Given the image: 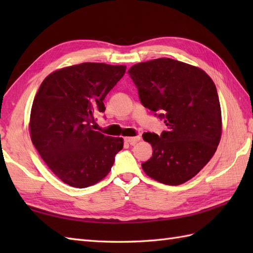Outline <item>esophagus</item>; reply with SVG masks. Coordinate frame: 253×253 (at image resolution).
I'll return each mask as SVG.
<instances>
[{"instance_id": "1", "label": "esophagus", "mask_w": 253, "mask_h": 253, "mask_svg": "<svg viewBox=\"0 0 253 253\" xmlns=\"http://www.w3.org/2000/svg\"><path fill=\"white\" fill-rule=\"evenodd\" d=\"M139 140H140V137H139V136H137V137H126L125 138V141L128 142V143H130V144H135Z\"/></svg>"}]
</instances>
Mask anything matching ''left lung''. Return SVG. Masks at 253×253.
<instances>
[{"label":"left lung","mask_w":253,"mask_h":253,"mask_svg":"<svg viewBox=\"0 0 253 253\" xmlns=\"http://www.w3.org/2000/svg\"><path fill=\"white\" fill-rule=\"evenodd\" d=\"M128 73L143 106L158 112L168 126L161 136L142 135L153 149L142 169L162 184H184L207 165L221 140L215 84L201 68L168 57L138 63Z\"/></svg>","instance_id":"left-lung-1"}]
</instances>
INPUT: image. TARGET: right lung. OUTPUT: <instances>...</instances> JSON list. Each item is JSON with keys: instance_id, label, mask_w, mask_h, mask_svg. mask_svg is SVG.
<instances>
[{"instance_id": "1", "label": "right lung", "mask_w": 253, "mask_h": 253, "mask_svg": "<svg viewBox=\"0 0 253 253\" xmlns=\"http://www.w3.org/2000/svg\"><path fill=\"white\" fill-rule=\"evenodd\" d=\"M126 72L125 65L82 63L51 73L32 103L31 141L53 174L65 184L85 188L110 173L123 138L93 130V115Z\"/></svg>"}]
</instances>
